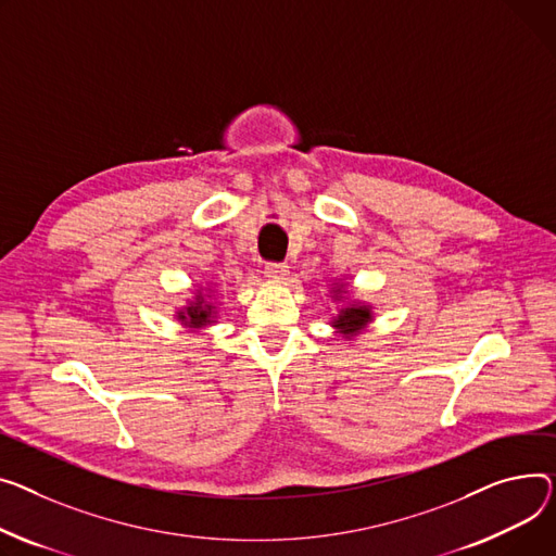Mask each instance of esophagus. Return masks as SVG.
<instances>
[{"mask_svg": "<svg viewBox=\"0 0 556 556\" xmlns=\"http://www.w3.org/2000/svg\"><path fill=\"white\" fill-rule=\"evenodd\" d=\"M266 277L273 281H283L288 277L286 264H266Z\"/></svg>", "mask_w": 556, "mask_h": 556, "instance_id": "34e87169", "label": "esophagus"}]
</instances>
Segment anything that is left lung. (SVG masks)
<instances>
[{
  "instance_id": "8db88e82",
  "label": "left lung",
  "mask_w": 556,
  "mask_h": 556,
  "mask_svg": "<svg viewBox=\"0 0 556 556\" xmlns=\"http://www.w3.org/2000/svg\"><path fill=\"white\" fill-rule=\"evenodd\" d=\"M330 300L340 304L338 313L330 317V326L336 328L338 336H342L344 340H353L357 338L362 330L368 328V324L374 321L376 317V308L374 304L368 302H359V300H351L349 298V281L344 279H336L330 283Z\"/></svg>"
}]
</instances>
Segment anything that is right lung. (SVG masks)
<instances>
[{"instance_id":"add662e5","label":"right lung","mask_w":556,"mask_h":556,"mask_svg":"<svg viewBox=\"0 0 556 556\" xmlns=\"http://www.w3.org/2000/svg\"><path fill=\"white\" fill-rule=\"evenodd\" d=\"M216 288L218 286L212 281L205 286H199L192 294V300H185V304L176 308L174 317L185 330L201 332L216 324L218 308H220V304L216 302Z\"/></svg>"}]
</instances>
